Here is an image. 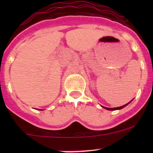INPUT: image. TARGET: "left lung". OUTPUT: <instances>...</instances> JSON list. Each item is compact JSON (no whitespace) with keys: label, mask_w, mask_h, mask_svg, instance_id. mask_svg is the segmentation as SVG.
<instances>
[{"label":"left lung","mask_w":153,"mask_h":153,"mask_svg":"<svg viewBox=\"0 0 153 153\" xmlns=\"http://www.w3.org/2000/svg\"><path fill=\"white\" fill-rule=\"evenodd\" d=\"M129 103H130V102H129V103H128V104H125V105H124V106H119V107H115V108H107V107H104V106H103V107L105 108V109H108V110H116V109H122V108H124V106H126V105H127V104H129Z\"/></svg>","instance_id":"obj_1"}]
</instances>
